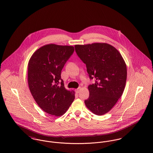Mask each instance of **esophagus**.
Returning a JSON list of instances; mask_svg holds the SVG:
<instances>
[{"mask_svg": "<svg viewBox=\"0 0 153 153\" xmlns=\"http://www.w3.org/2000/svg\"><path fill=\"white\" fill-rule=\"evenodd\" d=\"M80 87H79L78 88H77V89L75 90V91H76L77 93H79L80 92Z\"/></svg>", "mask_w": 153, "mask_h": 153, "instance_id": "34e87169", "label": "esophagus"}]
</instances>
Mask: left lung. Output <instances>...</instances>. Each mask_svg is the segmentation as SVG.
I'll return each mask as SVG.
<instances>
[{"mask_svg": "<svg viewBox=\"0 0 153 153\" xmlns=\"http://www.w3.org/2000/svg\"><path fill=\"white\" fill-rule=\"evenodd\" d=\"M75 51L85 64L89 78L95 83L88 86L86 107L101 116L108 112L121 96L126 83L127 67L119 51L107 43L75 45Z\"/></svg>", "mask_w": 153, "mask_h": 153, "instance_id": "left-lung-1", "label": "left lung"}]
</instances>
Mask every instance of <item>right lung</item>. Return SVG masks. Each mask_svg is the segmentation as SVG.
Masks as SVG:
<instances>
[{
	"label": "right lung",
	"mask_w": 153,
	"mask_h": 153,
	"mask_svg": "<svg viewBox=\"0 0 153 153\" xmlns=\"http://www.w3.org/2000/svg\"><path fill=\"white\" fill-rule=\"evenodd\" d=\"M74 51L73 46L50 44L37 49L29 60L30 91L38 105L52 116L64 114L74 99V92L67 90L61 79L62 68Z\"/></svg>",
	"instance_id": "1"
}]
</instances>
